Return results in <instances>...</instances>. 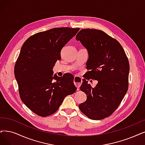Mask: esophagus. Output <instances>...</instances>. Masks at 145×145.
<instances>
[{"instance_id": "obj_1", "label": "esophagus", "mask_w": 145, "mask_h": 145, "mask_svg": "<svg viewBox=\"0 0 145 145\" xmlns=\"http://www.w3.org/2000/svg\"><path fill=\"white\" fill-rule=\"evenodd\" d=\"M74 83L75 86H76V88H77V90H79L80 87L82 83V79L78 76L75 77L74 79Z\"/></svg>"}]
</instances>
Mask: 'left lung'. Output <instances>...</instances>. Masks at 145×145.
<instances>
[{
    "instance_id": "obj_1",
    "label": "left lung",
    "mask_w": 145,
    "mask_h": 145,
    "mask_svg": "<svg viewBox=\"0 0 145 145\" xmlns=\"http://www.w3.org/2000/svg\"><path fill=\"white\" fill-rule=\"evenodd\" d=\"M76 40L88 50V76L98 82L93 88L83 79L80 90L85 93L87 99L78 107L90 119L106 118L118 107L128 90V58L117 40L103 31L82 29Z\"/></svg>"
}]
</instances>
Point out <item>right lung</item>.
I'll return each instance as SVG.
<instances>
[{
	"label": "right lung",
	"mask_w": 145,
	"mask_h": 145,
	"mask_svg": "<svg viewBox=\"0 0 145 145\" xmlns=\"http://www.w3.org/2000/svg\"><path fill=\"white\" fill-rule=\"evenodd\" d=\"M79 30L61 27L39 32L22 46L15 65V77L21 101L39 116L55 113L64 98L77 90L72 74L57 77L54 75L53 67L61 59L62 48Z\"/></svg>",
	"instance_id": "obj_1"
}]
</instances>
